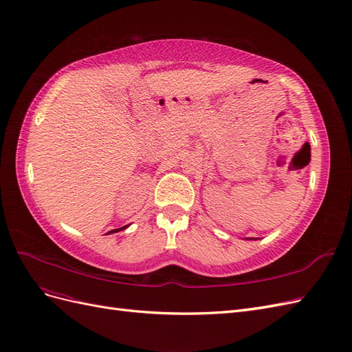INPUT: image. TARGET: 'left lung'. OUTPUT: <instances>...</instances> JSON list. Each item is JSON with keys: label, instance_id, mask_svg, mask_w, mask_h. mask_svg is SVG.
<instances>
[{"label": "left lung", "instance_id": "8db88e82", "mask_svg": "<svg viewBox=\"0 0 352 352\" xmlns=\"http://www.w3.org/2000/svg\"><path fill=\"white\" fill-rule=\"evenodd\" d=\"M248 240H255V239H252V237H250V239H249V237H248Z\"/></svg>", "mask_w": 352, "mask_h": 352}]
</instances>
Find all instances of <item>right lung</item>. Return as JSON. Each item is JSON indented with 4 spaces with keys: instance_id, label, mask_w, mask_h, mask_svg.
<instances>
[{
    "instance_id": "1",
    "label": "right lung",
    "mask_w": 352,
    "mask_h": 352,
    "mask_svg": "<svg viewBox=\"0 0 352 352\" xmlns=\"http://www.w3.org/2000/svg\"><path fill=\"white\" fill-rule=\"evenodd\" d=\"M128 226H124V227H120V228H115V230H112V232H109V234H112V233H118V232H122V230H125Z\"/></svg>"
}]
</instances>
